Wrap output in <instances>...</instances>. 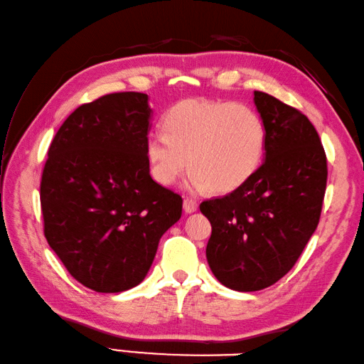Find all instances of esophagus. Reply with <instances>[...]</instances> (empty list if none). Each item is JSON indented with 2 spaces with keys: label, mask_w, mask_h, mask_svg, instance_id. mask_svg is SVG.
Here are the masks:
<instances>
[{
  "label": "esophagus",
  "mask_w": 364,
  "mask_h": 364,
  "mask_svg": "<svg viewBox=\"0 0 364 364\" xmlns=\"http://www.w3.org/2000/svg\"><path fill=\"white\" fill-rule=\"evenodd\" d=\"M183 208H184L186 213L192 214V213H196V210L198 209V203L196 200H192V198H184Z\"/></svg>",
  "instance_id": "obj_1"
}]
</instances>
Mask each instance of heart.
I'll use <instances>...</instances> for the list:
<instances>
[{
	"instance_id": "heart-1",
	"label": "heart",
	"mask_w": 364,
	"mask_h": 364,
	"mask_svg": "<svg viewBox=\"0 0 364 364\" xmlns=\"http://www.w3.org/2000/svg\"><path fill=\"white\" fill-rule=\"evenodd\" d=\"M164 133H150L146 155L159 184H173L192 168V189L226 193L250 180L265 151L260 116L243 104L188 99L163 117Z\"/></svg>"
}]
</instances>
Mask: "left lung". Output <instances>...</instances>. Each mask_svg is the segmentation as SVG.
I'll return each instance as SVG.
<instances>
[{
    "instance_id": "obj_1",
    "label": "left lung",
    "mask_w": 364,
    "mask_h": 364,
    "mask_svg": "<svg viewBox=\"0 0 364 364\" xmlns=\"http://www.w3.org/2000/svg\"><path fill=\"white\" fill-rule=\"evenodd\" d=\"M255 104L267 132L264 164L200 205L213 226L208 264L237 291L267 289L290 272L319 223L327 184L326 151L309 117L262 91Z\"/></svg>"
}]
</instances>
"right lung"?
I'll list each match as a JSON object with an SVG mask.
<instances>
[{
	"label": "right lung",
	"mask_w": 364,
	"mask_h": 364,
	"mask_svg": "<svg viewBox=\"0 0 364 364\" xmlns=\"http://www.w3.org/2000/svg\"><path fill=\"white\" fill-rule=\"evenodd\" d=\"M147 95L112 92L66 117L40 183L43 231L70 274L99 293L138 285L183 198L151 180Z\"/></svg>",
	"instance_id": "1"
}]
</instances>
